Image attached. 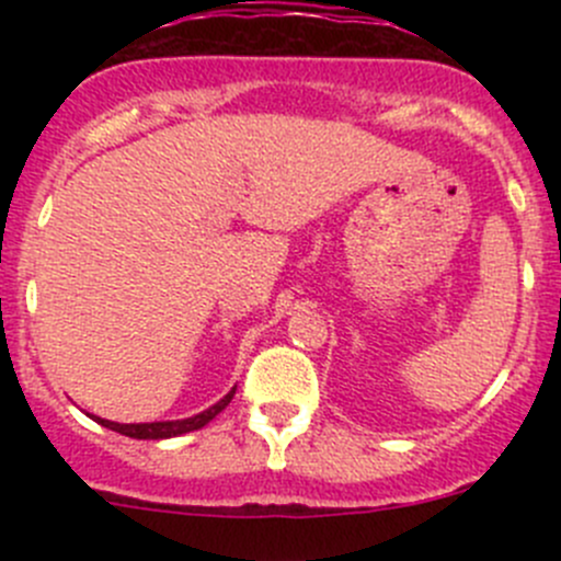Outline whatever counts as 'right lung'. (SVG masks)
<instances>
[{
    "mask_svg": "<svg viewBox=\"0 0 561 561\" xmlns=\"http://www.w3.org/2000/svg\"><path fill=\"white\" fill-rule=\"evenodd\" d=\"M236 388L230 390L228 396H225L222 401H217L214 407H208V410H203L201 415L195 417H186V421H160V423H113V421H105V417H98L92 415L94 421L100 423V426L105 428H113V432L124 434V437H133V439H168V437H179V434H186V432H195V428H203L208 421H214V417L219 415V412L225 410V407L230 404V399H233Z\"/></svg>",
    "mask_w": 561,
    "mask_h": 561,
    "instance_id": "obj_1",
    "label": "right lung"
}]
</instances>
